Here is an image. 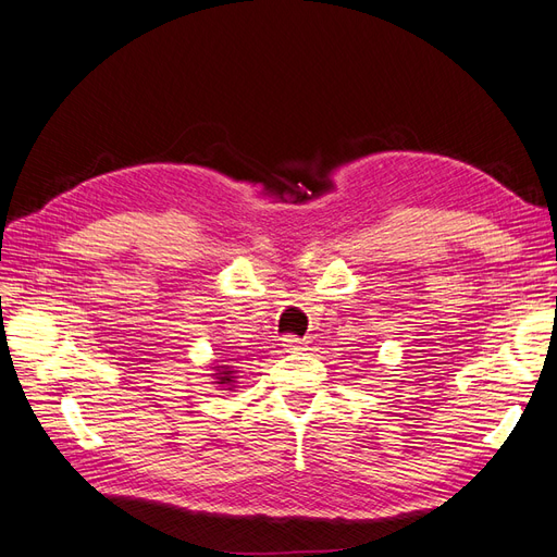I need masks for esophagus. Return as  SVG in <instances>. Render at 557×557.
Listing matches in <instances>:
<instances>
[{
  "label": "esophagus",
  "mask_w": 557,
  "mask_h": 557,
  "mask_svg": "<svg viewBox=\"0 0 557 557\" xmlns=\"http://www.w3.org/2000/svg\"><path fill=\"white\" fill-rule=\"evenodd\" d=\"M283 348H285V352H299V350H305V342L297 339V336H285Z\"/></svg>",
  "instance_id": "esophagus-1"
}]
</instances>
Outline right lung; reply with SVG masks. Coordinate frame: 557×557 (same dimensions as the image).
Instances as JSON below:
<instances>
[{"label":"right lung","mask_w":557,"mask_h":557,"mask_svg":"<svg viewBox=\"0 0 557 557\" xmlns=\"http://www.w3.org/2000/svg\"><path fill=\"white\" fill-rule=\"evenodd\" d=\"M211 383H215V385H227V387H223V391H232L234 387V383H237V372H234V369L230 367V364H221V367H211Z\"/></svg>","instance_id":"obj_1"}]
</instances>
